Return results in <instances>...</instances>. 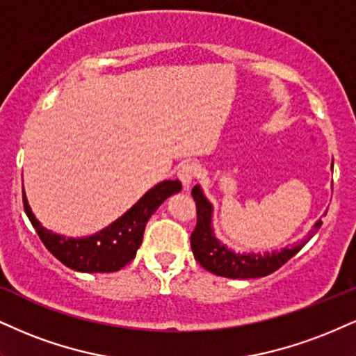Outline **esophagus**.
Returning <instances> with one entry per match:
<instances>
[{
  "instance_id": "1",
  "label": "esophagus",
  "mask_w": 356,
  "mask_h": 356,
  "mask_svg": "<svg viewBox=\"0 0 356 356\" xmlns=\"http://www.w3.org/2000/svg\"><path fill=\"white\" fill-rule=\"evenodd\" d=\"M197 172H199V167H197V164H194V162H186V164H182L181 167H179L177 177H179V181L182 182V186L189 189V186L194 182V179L197 177Z\"/></svg>"
}]
</instances>
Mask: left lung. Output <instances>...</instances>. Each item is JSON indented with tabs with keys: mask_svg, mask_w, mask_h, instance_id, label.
I'll use <instances>...</instances> for the list:
<instances>
[{
	"mask_svg": "<svg viewBox=\"0 0 356 356\" xmlns=\"http://www.w3.org/2000/svg\"><path fill=\"white\" fill-rule=\"evenodd\" d=\"M192 197L197 207V224L191 235V247L195 260L205 270L227 278H259L270 275L285 262H289L300 248L318 232L322 220H318L310 230L305 241L292 248H282L280 252L273 250L267 254H235L234 250L217 241L212 229V204L205 199L202 189L195 186L192 189Z\"/></svg>",
	"mask_w": 356,
	"mask_h": 356,
	"instance_id": "1",
	"label": "left lung"
}]
</instances>
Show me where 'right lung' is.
I'll return each mask as SVG.
<instances>
[{
	"mask_svg": "<svg viewBox=\"0 0 356 356\" xmlns=\"http://www.w3.org/2000/svg\"><path fill=\"white\" fill-rule=\"evenodd\" d=\"M182 189L179 181H164L137 200V204L113 222L101 232L84 238L64 237L46 230L36 220L23 191L24 212L31 220L41 242L59 262L78 272H118L136 257L137 248L143 243V235L147 220L159 209L167 197Z\"/></svg>",
	"mask_w": 356,
	"mask_h": 356,
	"instance_id": "add662e5",
	"label": "right lung"
}]
</instances>
